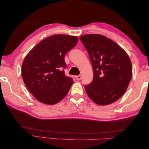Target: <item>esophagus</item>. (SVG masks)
Masks as SVG:
<instances>
[{"instance_id":"1","label":"esophagus","mask_w":149,"mask_h":149,"mask_svg":"<svg viewBox=\"0 0 149 149\" xmlns=\"http://www.w3.org/2000/svg\"><path fill=\"white\" fill-rule=\"evenodd\" d=\"M74 78L77 79V80H80L81 79V75H78V76H75Z\"/></svg>"}]
</instances>
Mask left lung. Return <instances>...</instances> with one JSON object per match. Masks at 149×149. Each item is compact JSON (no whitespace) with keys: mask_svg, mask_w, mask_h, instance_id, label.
<instances>
[{"mask_svg":"<svg viewBox=\"0 0 149 149\" xmlns=\"http://www.w3.org/2000/svg\"><path fill=\"white\" fill-rule=\"evenodd\" d=\"M79 39L93 69L92 82L84 85L88 96L99 105L113 103L123 95L132 78L128 55L116 43L101 35H84Z\"/></svg>","mask_w":149,"mask_h":149,"instance_id":"obj_1","label":"left lung"}]
</instances>
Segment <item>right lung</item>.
I'll return each instance as SVG.
<instances>
[{"label":"right lung","instance_id":"1","mask_svg":"<svg viewBox=\"0 0 149 149\" xmlns=\"http://www.w3.org/2000/svg\"><path fill=\"white\" fill-rule=\"evenodd\" d=\"M78 41L76 36L53 35L38 43L25 56L22 78L40 102L55 104L68 93L73 81L65 74V56Z\"/></svg>","mask_w":149,"mask_h":149}]
</instances>
